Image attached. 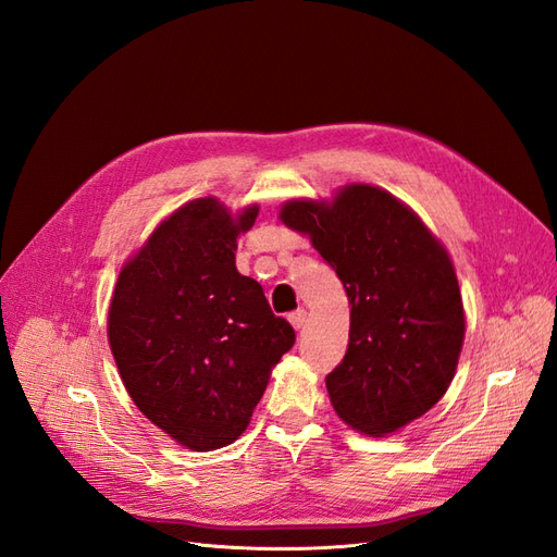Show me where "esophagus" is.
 Masks as SVG:
<instances>
[{"label":"esophagus","instance_id":"esophagus-1","mask_svg":"<svg viewBox=\"0 0 557 557\" xmlns=\"http://www.w3.org/2000/svg\"><path fill=\"white\" fill-rule=\"evenodd\" d=\"M288 320H290V325H293L295 330H301V327H305V323H307V311H305V309H297V311H293V313L288 315Z\"/></svg>","mask_w":557,"mask_h":557}]
</instances>
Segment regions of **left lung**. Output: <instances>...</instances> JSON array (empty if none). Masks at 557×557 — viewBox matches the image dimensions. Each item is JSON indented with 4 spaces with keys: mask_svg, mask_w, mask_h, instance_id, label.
<instances>
[{
    "mask_svg": "<svg viewBox=\"0 0 557 557\" xmlns=\"http://www.w3.org/2000/svg\"><path fill=\"white\" fill-rule=\"evenodd\" d=\"M281 221L309 234L348 295V348L325 379L336 416L383 436L430 411L465 342L460 285L442 242L404 201L364 183L332 201H285Z\"/></svg>",
    "mask_w": 557,
    "mask_h": 557,
    "instance_id": "left-lung-1",
    "label": "left lung"
}]
</instances>
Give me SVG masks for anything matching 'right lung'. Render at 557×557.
Here are the masks:
<instances>
[{"label": "right lung", "mask_w": 557, "mask_h": 557, "mask_svg": "<svg viewBox=\"0 0 557 557\" xmlns=\"http://www.w3.org/2000/svg\"><path fill=\"white\" fill-rule=\"evenodd\" d=\"M258 207L232 215L193 199L150 234L117 276L109 344L139 411L193 450L237 442L295 330L234 264Z\"/></svg>", "instance_id": "right-lung-1"}]
</instances>
